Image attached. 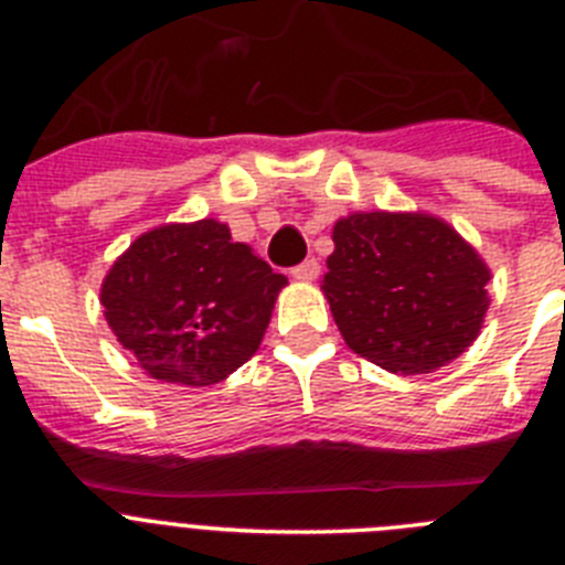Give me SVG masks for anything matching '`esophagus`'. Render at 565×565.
<instances>
[{
	"label": "esophagus",
	"mask_w": 565,
	"mask_h": 565,
	"mask_svg": "<svg viewBox=\"0 0 565 565\" xmlns=\"http://www.w3.org/2000/svg\"><path fill=\"white\" fill-rule=\"evenodd\" d=\"M318 273H320L318 258H307V262H301L298 267H292V278H298V281H315Z\"/></svg>",
	"instance_id": "1"
}]
</instances>
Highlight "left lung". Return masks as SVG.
<instances>
[{
  "mask_svg": "<svg viewBox=\"0 0 565 565\" xmlns=\"http://www.w3.org/2000/svg\"><path fill=\"white\" fill-rule=\"evenodd\" d=\"M323 295L345 345L380 369L425 374L479 338L490 270L428 213H352L334 225Z\"/></svg>",
  "mask_w": 565,
  "mask_h": 565,
  "instance_id": "8db88e82",
  "label": "left lung"
}]
</instances>
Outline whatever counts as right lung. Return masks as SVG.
Segmentation results:
<instances>
[{
	"instance_id": "right-lung-1",
	"label": "right lung",
	"mask_w": 565,
	"mask_h": 565,
	"mask_svg": "<svg viewBox=\"0 0 565 565\" xmlns=\"http://www.w3.org/2000/svg\"><path fill=\"white\" fill-rule=\"evenodd\" d=\"M287 278L227 225L143 233L100 287L106 323L149 377L213 385L256 354Z\"/></svg>"
}]
</instances>
